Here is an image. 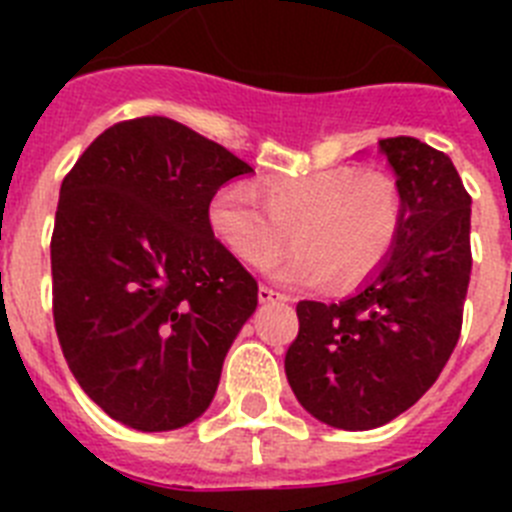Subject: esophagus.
Segmentation results:
<instances>
[{
  "label": "esophagus",
  "instance_id": "34e87169",
  "mask_svg": "<svg viewBox=\"0 0 512 512\" xmlns=\"http://www.w3.org/2000/svg\"><path fill=\"white\" fill-rule=\"evenodd\" d=\"M259 302H287V295H282V292H274V289L271 287H264V284H261L259 287Z\"/></svg>",
  "mask_w": 512,
  "mask_h": 512
}]
</instances>
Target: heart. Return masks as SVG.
<instances>
[{
  "label": "heart",
  "instance_id": "1",
  "mask_svg": "<svg viewBox=\"0 0 512 512\" xmlns=\"http://www.w3.org/2000/svg\"><path fill=\"white\" fill-rule=\"evenodd\" d=\"M261 200L241 184L217 189L207 223L225 251L251 269L277 259L292 230L297 253L274 269L289 287H354L387 261L400 235V189L387 174L354 166L269 179Z\"/></svg>",
  "mask_w": 512,
  "mask_h": 512
}]
</instances>
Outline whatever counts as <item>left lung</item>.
Returning a JSON list of instances; mask_svg holds the SVG:
<instances>
[{
	"mask_svg": "<svg viewBox=\"0 0 512 512\" xmlns=\"http://www.w3.org/2000/svg\"><path fill=\"white\" fill-rule=\"evenodd\" d=\"M402 200L397 243L343 302L297 305L300 333L284 356L302 408L341 431H369L431 390L461 333L472 274L467 194L446 153L384 138Z\"/></svg>",
	"mask_w": 512,
	"mask_h": 512,
	"instance_id": "obj_1",
	"label": "left lung"
}]
</instances>
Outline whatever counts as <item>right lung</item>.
Wrapping results in <instances>:
<instances>
[{"instance_id": "obj_1", "label": "right lung", "mask_w": 512, "mask_h": 512, "mask_svg": "<svg viewBox=\"0 0 512 512\" xmlns=\"http://www.w3.org/2000/svg\"><path fill=\"white\" fill-rule=\"evenodd\" d=\"M251 166L169 117L104 130L61 184L53 320L81 390L135 431L210 408L228 348L259 305L207 207Z\"/></svg>"}]
</instances>
